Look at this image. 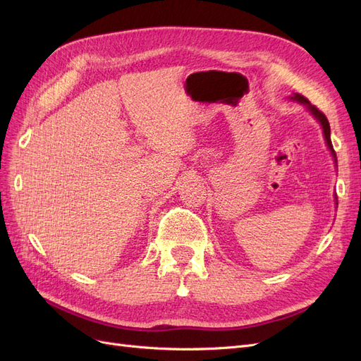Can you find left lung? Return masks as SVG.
<instances>
[{
	"instance_id": "obj_1",
	"label": "left lung",
	"mask_w": 361,
	"mask_h": 361,
	"mask_svg": "<svg viewBox=\"0 0 361 361\" xmlns=\"http://www.w3.org/2000/svg\"><path fill=\"white\" fill-rule=\"evenodd\" d=\"M290 99H292V101H297V102H300V104L307 106V110H309V111L313 114V117L321 123L322 130H324V137H325V141H326V146H329V149H330V152H331V155H333L334 159H336V154H334V149H333V145H331V137H330V123H329V118H326L325 114H324L322 111H319L318 108H316L314 105H312V104L309 102L307 97H304L302 94L295 93L293 96H290Z\"/></svg>"
}]
</instances>
